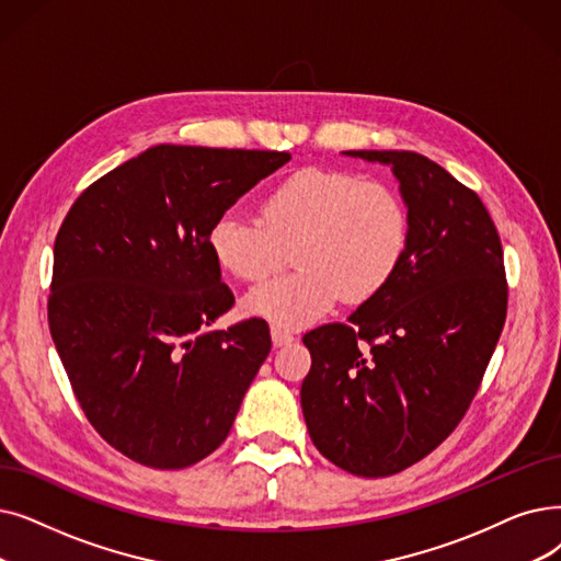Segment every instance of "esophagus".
<instances>
[{"label":"esophagus","instance_id":"obj_1","mask_svg":"<svg viewBox=\"0 0 561 561\" xmlns=\"http://www.w3.org/2000/svg\"><path fill=\"white\" fill-rule=\"evenodd\" d=\"M271 336H273V344H275V346H288L290 341L296 339L294 332H288V330L279 328V325H273V328H271Z\"/></svg>","mask_w":561,"mask_h":561}]
</instances>
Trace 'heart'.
Here are the masks:
<instances>
[{
  "label": "heart",
  "mask_w": 561,
  "mask_h": 561,
  "mask_svg": "<svg viewBox=\"0 0 561 561\" xmlns=\"http://www.w3.org/2000/svg\"><path fill=\"white\" fill-rule=\"evenodd\" d=\"M410 217L399 192L334 169L309 167L279 181L261 202V220L217 217L208 250L242 282L277 273L294 250L296 273L263 282L245 298L259 319L286 328L319 321L341 296L367 300L403 263Z\"/></svg>",
  "instance_id": "b5f03b06"
}]
</instances>
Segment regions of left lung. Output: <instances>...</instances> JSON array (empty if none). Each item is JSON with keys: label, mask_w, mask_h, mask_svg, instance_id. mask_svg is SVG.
Listing matches in <instances>:
<instances>
[{"label": "left lung", "mask_w": 561, "mask_h": 561, "mask_svg": "<svg viewBox=\"0 0 561 561\" xmlns=\"http://www.w3.org/2000/svg\"><path fill=\"white\" fill-rule=\"evenodd\" d=\"M387 164L410 240L397 275L348 323L302 336L300 403L336 468L389 477L431 454L474 399L506 319L497 229L472 190L415 151H344Z\"/></svg>", "instance_id": "obj_1"}]
</instances>
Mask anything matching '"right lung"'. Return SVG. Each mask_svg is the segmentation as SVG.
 <instances>
[{"label": "right lung", "mask_w": 561, "mask_h": 561, "mask_svg": "<svg viewBox=\"0 0 561 561\" xmlns=\"http://www.w3.org/2000/svg\"><path fill=\"white\" fill-rule=\"evenodd\" d=\"M290 153L158 144L89 185L55 240L47 321L87 420L141 466L220 447L271 353L233 307L208 231Z\"/></svg>", "instance_id": "1"}]
</instances>
